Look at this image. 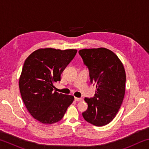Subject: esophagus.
<instances>
[{"mask_svg":"<svg viewBox=\"0 0 149 149\" xmlns=\"http://www.w3.org/2000/svg\"><path fill=\"white\" fill-rule=\"evenodd\" d=\"M74 100H75V101L79 102V101H81V100H82V99H81V98H77V97H75V98H74Z\"/></svg>","mask_w":149,"mask_h":149,"instance_id":"1","label":"esophagus"}]
</instances>
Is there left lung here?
Masks as SVG:
<instances>
[{"mask_svg": "<svg viewBox=\"0 0 149 149\" xmlns=\"http://www.w3.org/2000/svg\"><path fill=\"white\" fill-rule=\"evenodd\" d=\"M79 54L89 70L91 83L97 88L94 97L85 98L88 108L83 117L94 125H105L115 118L123 102L124 67L117 55L105 48L82 49Z\"/></svg>", "mask_w": 149, "mask_h": 149, "instance_id": "1", "label": "left lung"}]
</instances>
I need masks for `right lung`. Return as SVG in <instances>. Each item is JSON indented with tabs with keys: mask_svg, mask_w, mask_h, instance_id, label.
I'll return each mask as SVG.
<instances>
[{
	"mask_svg": "<svg viewBox=\"0 0 149 149\" xmlns=\"http://www.w3.org/2000/svg\"><path fill=\"white\" fill-rule=\"evenodd\" d=\"M77 50L45 48L35 50L24 62L19 80L20 93L33 117L44 124L59 122L74 101L72 95L53 91V84L74 58Z\"/></svg>",
	"mask_w": 149,
	"mask_h": 149,
	"instance_id": "add662e5",
	"label": "right lung"
}]
</instances>
